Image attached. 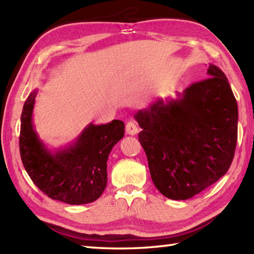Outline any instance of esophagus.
Returning <instances> with one entry per match:
<instances>
[{
	"instance_id": "esophagus-1",
	"label": "esophagus",
	"mask_w": 254,
	"mask_h": 254,
	"mask_svg": "<svg viewBox=\"0 0 254 254\" xmlns=\"http://www.w3.org/2000/svg\"><path fill=\"white\" fill-rule=\"evenodd\" d=\"M126 132H127V134H128V135H135V134H137V132H138L136 124L132 121L127 122L126 126Z\"/></svg>"
}]
</instances>
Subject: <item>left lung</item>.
<instances>
[{"mask_svg":"<svg viewBox=\"0 0 254 254\" xmlns=\"http://www.w3.org/2000/svg\"><path fill=\"white\" fill-rule=\"evenodd\" d=\"M208 78L177 98L157 99L134 119L157 190L171 199H188L217 182L234 159L238 106L224 72L209 64Z\"/></svg>","mask_w":254,"mask_h":254,"instance_id":"8db88e82","label":"left lung"}]
</instances>
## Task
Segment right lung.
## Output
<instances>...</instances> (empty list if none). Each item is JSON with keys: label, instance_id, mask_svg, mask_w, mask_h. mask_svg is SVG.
Instances as JSON below:
<instances>
[{"label": "right lung", "instance_id": "right-lung-1", "mask_svg": "<svg viewBox=\"0 0 254 254\" xmlns=\"http://www.w3.org/2000/svg\"><path fill=\"white\" fill-rule=\"evenodd\" d=\"M37 89L25 101L20 117L19 150L32 182L52 199L82 205L98 199L107 187V161L113 146L124 136V123H89L71 144L49 148L35 130Z\"/></svg>", "mask_w": 254, "mask_h": 254}]
</instances>
